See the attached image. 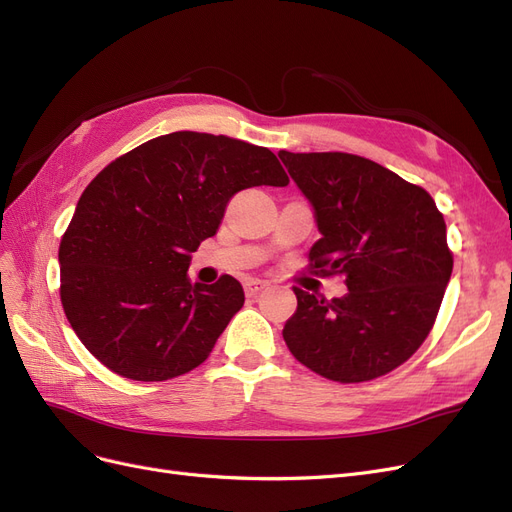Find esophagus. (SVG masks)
<instances>
[{
    "mask_svg": "<svg viewBox=\"0 0 512 512\" xmlns=\"http://www.w3.org/2000/svg\"><path fill=\"white\" fill-rule=\"evenodd\" d=\"M267 286H269V282L258 280V277H252V280H245V284H243L247 297H256V294L265 290Z\"/></svg>",
    "mask_w": 512,
    "mask_h": 512,
    "instance_id": "obj_1",
    "label": "esophagus"
}]
</instances>
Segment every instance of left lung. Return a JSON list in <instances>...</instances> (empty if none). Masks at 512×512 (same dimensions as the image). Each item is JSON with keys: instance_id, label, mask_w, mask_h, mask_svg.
<instances>
[{"instance_id": "left-lung-1", "label": "left lung", "mask_w": 512, "mask_h": 512, "mask_svg": "<svg viewBox=\"0 0 512 512\" xmlns=\"http://www.w3.org/2000/svg\"><path fill=\"white\" fill-rule=\"evenodd\" d=\"M314 207L320 239L309 267L346 277L322 299L301 288L284 324L294 359L335 382H365L406 363L436 322L453 273L446 224L433 198L352 153H277Z\"/></svg>"}]
</instances>
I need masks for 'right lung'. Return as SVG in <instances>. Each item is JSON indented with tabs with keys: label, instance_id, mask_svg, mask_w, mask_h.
I'll list each match as a JSON object with an SVG mask.
<instances>
[{
	"label": "right lung",
	"instance_id": "obj_1",
	"mask_svg": "<svg viewBox=\"0 0 512 512\" xmlns=\"http://www.w3.org/2000/svg\"><path fill=\"white\" fill-rule=\"evenodd\" d=\"M288 181L267 147L203 132L151 138L108 164L59 245L61 305L83 346L141 382L203 363L245 294L230 275L192 284V252L218 232L237 192Z\"/></svg>",
	"mask_w": 512,
	"mask_h": 512
}]
</instances>
